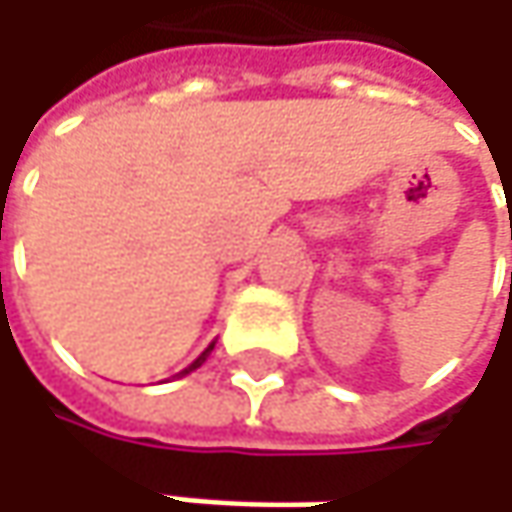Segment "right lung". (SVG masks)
<instances>
[{
	"label": "right lung",
	"mask_w": 512,
	"mask_h": 512,
	"mask_svg": "<svg viewBox=\"0 0 512 512\" xmlns=\"http://www.w3.org/2000/svg\"><path fill=\"white\" fill-rule=\"evenodd\" d=\"M213 344H216V342H210V344H207V347H205V353H202V356H199V359H196V362L190 364V367H185V370H182V373H179V376H187V373H190V370H196V367H202V364H205L207 356H210V350H213Z\"/></svg>",
	"instance_id": "1"
}]
</instances>
